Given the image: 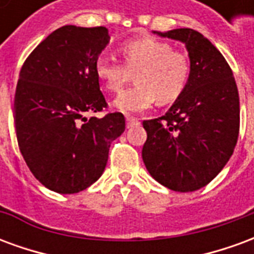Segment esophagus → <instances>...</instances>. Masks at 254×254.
<instances>
[{"instance_id":"34e87169","label":"esophagus","mask_w":254,"mask_h":254,"mask_svg":"<svg viewBox=\"0 0 254 254\" xmlns=\"http://www.w3.org/2000/svg\"><path fill=\"white\" fill-rule=\"evenodd\" d=\"M136 124H138V118H136V117H132V116H127V127H133V125H136Z\"/></svg>"}]
</instances>
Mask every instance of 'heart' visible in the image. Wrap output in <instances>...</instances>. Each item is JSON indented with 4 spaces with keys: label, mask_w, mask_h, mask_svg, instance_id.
<instances>
[{
    "label": "heart",
    "mask_w": 254,
    "mask_h": 254,
    "mask_svg": "<svg viewBox=\"0 0 254 254\" xmlns=\"http://www.w3.org/2000/svg\"><path fill=\"white\" fill-rule=\"evenodd\" d=\"M124 63L100 56L95 72L109 92L118 94L133 80L137 84L122 92L114 106L122 113H140L149 109L156 99L162 105L176 100L187 87L190 61L185 53L174 50L167 42L155 38H138L121 46Z\"/></svg>",
    "instance_id": "obj_1"
}]
</instances>
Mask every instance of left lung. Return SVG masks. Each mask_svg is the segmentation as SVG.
Returning <instances> with one entry per match:
<instances>
[{"label":"left lung","mask_w":254,"mask_h":254,"mask_svg":"<svg viewBox=\"0 0 254 254\" xmlns=\"http://www.w3.org/2000/svg\"><path fill=\"white\" fill-rule=\"evenodd\" d=\"M185 43L190 58L187 87L165 116L143 121V160L171 190L194 191L218 176L240 133V96L233 70L207 38L190 28L160 34Z\"/></svg>","instance_id":"8db88e82"}]
</instances>
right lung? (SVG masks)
<instances>
[{
    "mask_svg": "<svg viewBox=\"0 0 254 254\" xmlns=\"http://www.w3.org/2000/svg\"><path fill=\"white\" fill-rule=\"evenodd\" d=\"M109 39L106 27L64 25L21 66L17 143L31 173L50 190L70 194L92 185L105 171L110 144L125 130L122 113L95 117L107 109L95 63Z\"/></svg>",
    "mask_w": 254,
    "mask_h": 254,
    "instance_id": "obj_1",
    "label": "right lung"
}]
</instances>
